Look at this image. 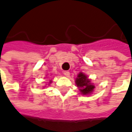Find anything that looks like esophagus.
Wrapping results in <instances>:
<instances>
[{
	"instance_id": "esophagus-1",
	"label": "esophagus",
	"mask_w": 132,
	"mask_h": 132,
	"mask_svg": "<svg viewBox=\"0 0 132 132\" xmlns=\"http://www.w3.org/2000/svg\"><path fill=\"white\" fill-rule=\"evenodd\" d=\"M63 74H64V76H65L66 77H68L70 76V72H69V71H64V72H63Z\"/></svg>"
}]
</instances>
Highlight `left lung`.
Masks as SVG:
<instances>
[{
  "label": "left lung",
  "instance_id": "left-lung-1",
  "mask_svg": "<svg viewBox=\"0 0 132 132\" xmlns=\"http://www.w3.org/2000/svg\"><path fill=\"white\" fill-rule=\"evenodd\" d=\"M75 81L80 94L85 96L92 94L95 89V86L92 82V80L84 72H79Z\"/></svg>",
  "mask_w": 132,
  "mask_h": 132
}]
</instances>
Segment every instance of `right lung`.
Returning <instances> with one entry per match:
<instances>
[{
	"mask_svg": "<svg viewBox=\"0 0 132 132\" xmlns=\"http://www.w3.org/2000/svg\"><path fill=\"white\" fill-rule=\"evenodd\" d=\"M52 80H50V81H49V84H48V85L50 84H52ZM43 87H46V86H43Z\"/></svg>",
	"mask_w": 132,
	"mask_h": 132,
	"instance_id": "1",
	"label": "right lung"
}]
</instances>
